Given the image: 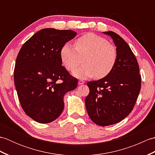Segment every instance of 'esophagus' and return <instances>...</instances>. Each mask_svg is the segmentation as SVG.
I'll return each instance as SVG.
<instances>
[{"instance_id":"esophagus-1","label":"esophagus","mask_w":155,"mask_h":155,"mask_svg":"<svg viewBox=\"0 0 155 155\" xmlns=\"http://www.w3.org/2000/svg\"><path fill=\"white\" fill-rule=\"evenodd\" d=\"M84 83V81L83 80H79L78 81V84L81 85V84H83Z\"/></svg>"}]
</instances>
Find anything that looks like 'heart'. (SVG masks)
<instances>
[{
  "label": "heart",
  "instance_id": "b5f03b06",
  "mask_svg": "<svg viewBox=\"0 0 155 155\" xmlns=\"http://www.w3.org/2000/svg\"><path fill=\"white\" fill-rule=\"evenodd\" d=\"M75 48L66 43L60 51L62 64L68 71H72L84 57V64L74 71L72 74L79 78L94 76L101 79L113 71L117 61V51L106 39L96 34L88 32L77 38Z\"/></svg>",
  "mask_w": 155,
  "mask_h": 155
}]
</instances>
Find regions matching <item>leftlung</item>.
Wrapping results in <instances>:
<instances>
[{
  "label": "left lung",
  "mask_w": 155,
  "mask_h": 155,
  "mask_svg": "<svg viewBox=\"0 0 155 155\" xmlns=\"http://www.w3.org/2000/svg\"><path fill=\"white\" fill-rule=\"evenodd\" d=\"M103 33L110 36L117 47V63L107 77L88 82L90 92L85 106L91 119L105 127L130 113L140 91L141 77L135 56L124 39L112 31Z\"/></svg>",
  "instance_id": "8db88e82"
}]
</instances>
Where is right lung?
I'll list each match as a JSON object with an SVG mask.
<instances>
[{"label":"right lung","instance_id":"add662e5","mask_svg":"<svg viewBox=\"0 0 155 155\" xmlns=\"http://www.w3.org/2000/svg\"><path fill=\"white\" fill-rule=\"evenodd\" d=\"M76 35L71 30L42 29L25 42L16 57L14 80L20 103L38 123L57 119L64 109V94L77 87L78 80L62 66L60 57L62 46Z\"/></svg>","mask_w":155,"mask_h":155}]
</instances>
